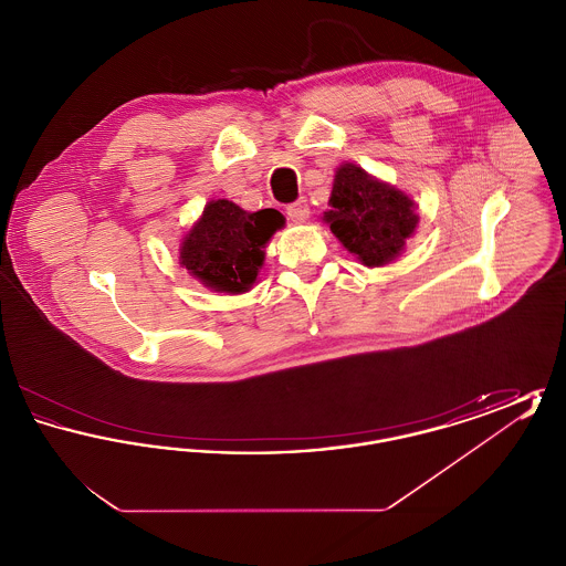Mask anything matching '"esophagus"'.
<instances>
[{
    "instance_id": "obj_1",
    "label": "esophagus",
    "mask_w": 566,
    "mask_h": 566,
    "mask_svg": "<svg viewBox=\"0 0 566 566\" xmlns=\"http://www.w3.org/2000/svg\"><path fill=\"white\" fill-rule=\"evenodd\" d=\"M286 214L293 222H305L310 218V203L305 199H298L286 208Z\"/></svg>"
}]
</instances>
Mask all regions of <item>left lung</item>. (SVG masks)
I'll return each mask as SVG.
<instances>
[{"label":"left lung","instance_id":"8db88e82","mask_svg":"<svg viewBox=\"0 0 566 566\" xmlns=\"http://www.w3.org/2000/svg\"><path fill=\"white\" fill-rule=\"evenodd\" d=\"M324 224L365 268H384L403 254L420 216L405 190L354 163L335 169Z\"/></svg>","mask_w":566,"mask_h":566}]
</instances>
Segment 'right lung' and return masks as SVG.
Wrapping results in <instances>:
<instances>
[{"instance_id": "right-lung-1", "label": "right lung", "mask_w": 566, "mask_h": 566, "mask_svg": "<svg viewBox=\"0 0 566 566\" xmlns=\"http://www.w3.org/2000/svg\"><path fill=\"white\" fill-rule=\"evenodd\" d=\"M284 227L273 208L245 212L229 199H212L180 242V265L206 289L248 293L265 263V245Z\"/></svg>"}]
</instances>
